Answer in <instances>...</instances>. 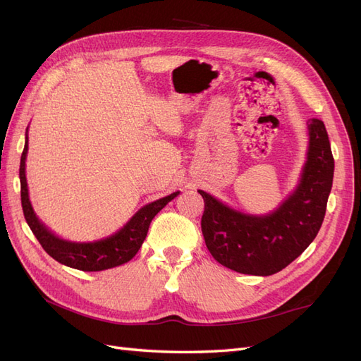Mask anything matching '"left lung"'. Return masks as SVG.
Listing matches in <instances>:
<instances>
[{"instance_id": "left-lung-1", "label": "left lung", "mask_w": 361, "mask_h": 361, "mask_svg": "<svg viewBox=\"0 0 361 361\" xmlns=\"http://www.w3.org/2000/svg\"><path fill=\"white\" fill-rule=\"evenodd\" d=\"M310 145L301 182L276 212H236L204 191L202 233L218 264L241 274L271 276L307 248L322 226L331 191L334 158L322 120L307 122Z\"/></svg>"}]
</instances>
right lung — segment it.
Returning <instances> with one entry per match:
<instances>
[{
    "label": "right lung",
    "mask_w": 361,
    "mask_h": 361,
    "mask_svg": "<svg viewBox=\"0 0 361 361\" xmlns=\"http://www.w3.org/2000/svg\"><path fill=\"white\" fill-rule=\"evenodd\" d=\"M28 150V137L25 138V147L20 157L19 167V179H20V202H23V211L25 220L35 233L37 241L43 247L47 253L56 259L60 264L81 269V271H102L108 268H114L122 264H126L133 259L141 244L146 239L150 221L154 216L166 206L170 200H173L179 192H173L167 197H162L157 202L146 204L130 218L126 226L114 233L113 236L101 239L96 243H69L64 239L52 235L48 228L43 226L36 214L32 212V207L28 199V188L25 179V158Z\"/></svg>",
    "instance_id": "add662e5"
}]
</instances>
